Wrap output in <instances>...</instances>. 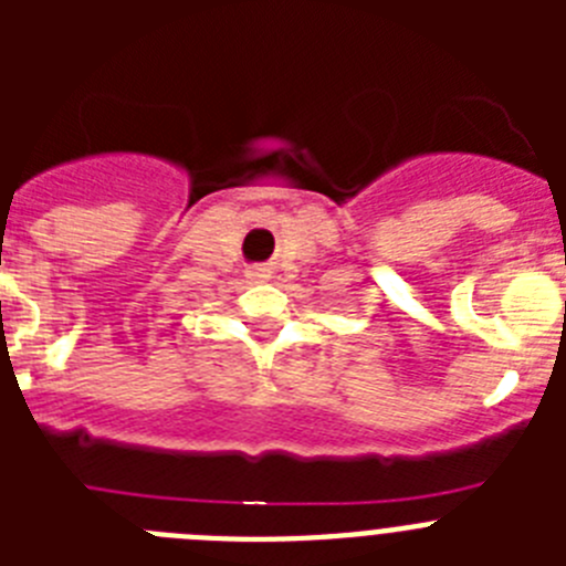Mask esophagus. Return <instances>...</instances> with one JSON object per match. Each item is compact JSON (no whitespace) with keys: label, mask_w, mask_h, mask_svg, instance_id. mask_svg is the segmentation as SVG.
I'll return each mask as SVG.
<instances>
[{"label":"esophagus","mask_w":566,"mask_h":566,"mask_svg":"<svg viewBox=\"0 0 566 566\" xmlns=\"http://www.w3.org/2000/svg\"><path fill=\"white\" fill-rule=\"evenodd\" d=\"M269 277H272V269L263 266V263H258V266H249L247 269V280H249V283H266Z\"/></svg>","instance_id":"34e87169"}]
</instances>
